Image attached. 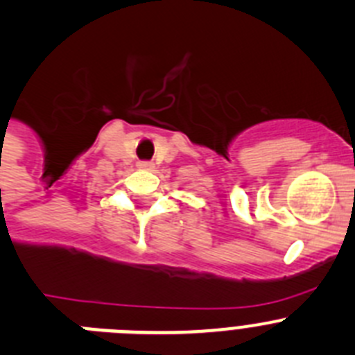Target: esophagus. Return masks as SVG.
Segmentation results:
<instances>
[{"mask_svg":"<svg viewBox=\"0 0 355 355\" xmlns=\"http://www.w3.org/2000/svg\"><path fill=\"white\" fill-rule=\"evenodd\" d=\"M138 168H141V170H152L154 164L150 161H138Z\"/></svg>","mask_w":355,"mask_h":355,"instance_id":"esophagus-1","label":"esophagus"}]
</instances>
